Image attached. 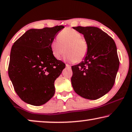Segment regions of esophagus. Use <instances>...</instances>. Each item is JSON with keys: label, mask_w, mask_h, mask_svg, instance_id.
<instances>
[{"label": "esophagus", "mask_w": 132, "mask_h": 132, "mask_svg": "<svg viewBox=\"0 0 132 132\" xmlns=\"http://www.w3.org/2000/svg\"><path fill=\"white\" fill-rule=\"evenodd\" d=\"M65 65H66V67H67V68H68V69H70V68H71V66L70 65H68V64H66Z\"/></svg>", "instance_id": "34e87169"}]
</instances>
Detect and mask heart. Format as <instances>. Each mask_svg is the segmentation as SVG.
Returning <instances> with one entry per match:
<instances>
[{
  "mask_svg": "<svg viewBox=\"0 0 132 132\" xmlns=\"http://www.w3.org/2000/svg\"><path fill=\"white\" fill-rule=\"evenodd\" d=\"M51 49L53 56L56 59L61 57L65 49V59L77 63L82 61L86 56L89 45L81 33L72 28H67L59 33L58 39L51 42Z\"/></svg>",
  "mask_w": 132,
  "mask_h": 132,
  "instance_id": "heart-1",
  "label": "heart"
}]
</instances>
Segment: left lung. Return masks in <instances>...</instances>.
I'll return each mask as SVG.
<instances>
[{
	"label": "left lung",
	"instance_id": "left-lung-1",
	"mask_svg": "<svg viewBox=\"0 0 132 132\" xmlns=\"http://www.w3.org/2000/svg\"><path fill=\"white\" fill-rule=\"evenodd\" d=\"M83 34L89 45L85 60L71 67V84L84 98L95 100L107 93L114 85L118 67L117 47L114 40L95 27H73Z\"/></svg>",
	"mask_w": 132,
	"mask_h": 132
}]
</instances>
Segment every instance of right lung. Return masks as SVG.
Masks as SVG:
<instances>
[{
    "label": "right lung",
    "instance_id": "1",
    "mask_svg": "<svg viewBox=\"0 0 132 132\" xmlns=\"http://www.w3.org/2000/svg\"><path fill=\"white\" fill-rule=\"evenodd\" d=\"M63 26L30 29L15 42L11 51L9 77L18 96L27 104L42 105L55 93V80L65 64L52 55L51 43Z\"/></svg>",
    "mask_w": 132,
    "mask_h": 132
}]
</instances>
